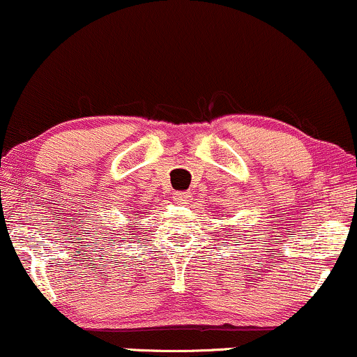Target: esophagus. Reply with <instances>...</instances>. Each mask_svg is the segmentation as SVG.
<instances>
[{
  "mask_svg": "<svg viewBox=\"0 0 357 357\" xmlns=\"http://www.w3.org/2000/svg\"><path fill=\"white\" fill-rule=\"evenodd\" d=\"M191 197V191H178L174 192V199L178 202H186Z\"/></svg>",
  "mask_w": 357,
  "mask_h": 357,
  "instance_id": "34e87169",
  "label": "esophagus"
}]
</instances>
